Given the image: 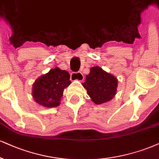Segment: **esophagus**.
Returning <instances> with one entry per match:
<instances>
[{
  "label": "esophagus",
  "instance_id": "34e87169",
  "mask_svg": "<svg viewBox=\"0 0 159 159\" xmlns=\"http://www.w3.org/2000/svg\"><path fill=\"white\" fill-rule=\"evenodd\" d=\"M84 76L83 74L81 73V72H73L70 74V80L72 81H83L84 80Z\"/></svg>",
  "mask_w": 159,
  "mask_h": 159
}]
</instances>
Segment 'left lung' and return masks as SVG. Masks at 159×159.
<instances>
[{"instance_id":"1","label":"left lung","mask_w":159,"mask_h":159,"mask_svg":"<svg viewBox=\"0 0 159 159\" xmlns=\"http://www.w3.org/2000/svg\"><path fill=\"white\" fill-rule=\"evenodd\" d=\"M82 85L91 101L96 105H101L111 100L116 94L118 80L99 66H93Z\"/></svg>"}]
</instances>
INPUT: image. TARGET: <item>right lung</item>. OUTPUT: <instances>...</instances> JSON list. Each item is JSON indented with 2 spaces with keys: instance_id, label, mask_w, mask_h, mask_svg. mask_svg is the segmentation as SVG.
<instances>
[{
  "instance_id": "obj_1",
  "label": "right lung",
  "mask_w": 159,
  "mask_h": 159,
  "mask_svg": "<svg viewBox=\"0 0 159 159\" xmlns=\"http://www.w3.org/2000/svg\"><path fill=\"white\" fill-rule=\"evenodd\" d=\"M71 83L70 74L58 67L39 76L32 86V97L38 105L46 107H55L60 105L64 89Z\"/></svg>"
}]
</instances>
